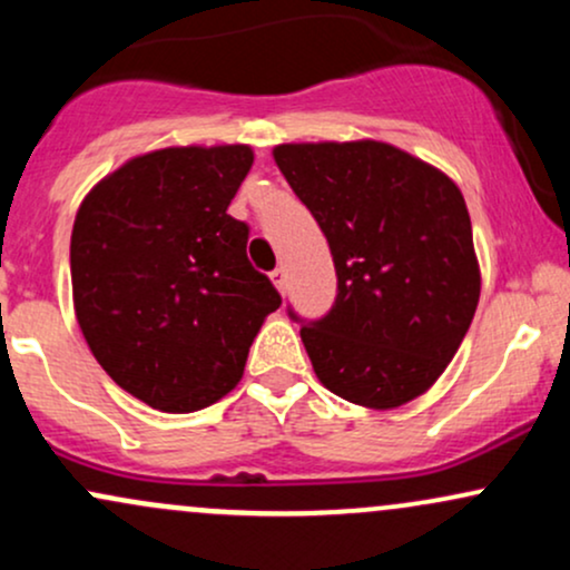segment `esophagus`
<instances>
[{"mask_svg": "<svg viewBox=\"0 0 570 570\" xmlns=\"http://www.w3.org/2000/svg\"><path fill=\"white\" fill-rule=\"evenodd\" d=\"M271 281H273V286H276L281 294L286 292V271H284V267H276V271L271 273Z\"/></svg>", "mask_w": 570, "mask_h": 570, "instance_id": "34e87169", "label": "esophagus"}]
</instances>
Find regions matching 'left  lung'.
Segmentation results:
<instances>
[{
	"instance_id": "8db88e82",
	"label": "left lung",
	"mask_w": 570,
	"mask_h": 570,
	"mask_svg": "<svg viewBox=\"0 0 570 570\" xmlns=\"http://www.w3.org/2000/svg\"><path fill=\"white\" fill-rule=\"evenodd\" d=\"M297 198L322 227L337 299L303 326L324 389L394 410L440 381L480 303L472 219L448 174L389 141L273 147Z\"/></svg>"
}]
</instances>
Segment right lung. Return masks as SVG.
I'll return each instance as SVG.
<instances>
[{
  "label": "right lung",
  "mask_w": 570,
  "mask_h": 570,
  "mask_svg": "<svg viewBox=\"0 0 570 570\" xmlns=\"http://www.w3.org/2000/svg\"><path fill=\"white\" fill-rule=\"evenodd\" d=\"M254 163L248 144L136 155L96 181L71 227V299L107 375L160 412L227 396L281 305L246 257L227 206Z\"/></svg>",
  "instance_id": "add662e5"
}]
</instances>
